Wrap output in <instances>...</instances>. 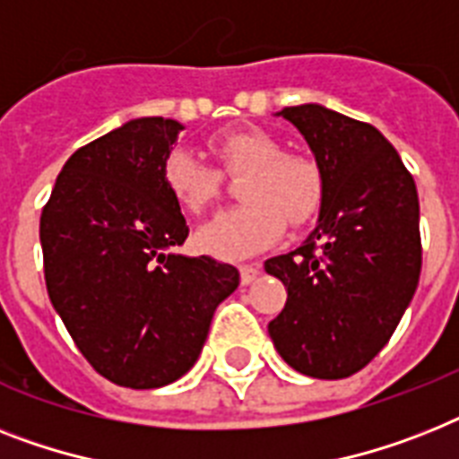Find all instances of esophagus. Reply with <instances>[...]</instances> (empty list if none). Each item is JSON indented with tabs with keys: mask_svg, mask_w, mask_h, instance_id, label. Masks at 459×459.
Wrapping results in <instances>:
<instances>
[{
	"mask_svg": "<svg viewBox=\"0 0 459 459\" xmlns=\"http://www.w3.org/2000/svg\"><path fill=\"white\" fill-rule=\"evenodd\" d=\"M259 273H262V268L255 266V264H245V266H240V282L249 285V282H255L259 278Z\"/></svg>",
	"mask_w": 459,
	"mask_h": 459,
	"instance_id": "obj_1",
	"label": "esophagus"
}]
</instances>
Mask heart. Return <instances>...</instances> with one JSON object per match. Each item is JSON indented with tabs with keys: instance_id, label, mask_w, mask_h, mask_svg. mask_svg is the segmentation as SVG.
Segmentation results:
<instances>
[{
	"instance_id": "heart-1",
	"label": "heart",
	"mask_w": 459,
	"mask_h": 459,
	"mask_svg": "<svg viewBox=\"0 0 459 459\" xmlns=\"http://www.w3.org/2000/svg\"><path fill=\"white\" fill-rule=\"evenodd\" d=\"M223 174H242L238 195L245 203L204 223L197 242L204 252L238 262L271 247L285 230V219L301 226L323 203V174L311 158L285 152L273 134L230 129L210 139ZM162 184L188 214H203L221 195V174L188 148H177L162 162Z\"/></svg>"
}]
</instances>
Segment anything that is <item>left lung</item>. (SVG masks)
Instances as JSON below:
<instances>
[{"instance_id": "1", "label": "left lung", "mask_w": 459, "mask_h": 459, "mask_svg": "<svg viewBox=\"0 0 459 459\" xmlns=\"http://www.w3.org/2000/svg\"><path fill=\"white\" fill-rule=\"evenodd\" d=\"M323 174L316 229L264 264L288 288L268 334L282 360L344 379L377 356L420 282V200L396 148L372 125L318 103L282 108Z\"/></svg>"}]
</instances>
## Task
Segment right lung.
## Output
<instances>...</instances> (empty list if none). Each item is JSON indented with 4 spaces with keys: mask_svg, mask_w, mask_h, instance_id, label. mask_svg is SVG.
I'll list each match as a JSON object with an SVG mask.
<instances>
[{
    "mask_svg": "<svg viewBox=\"0 0 459 459\" xmlns=\"http://www.w3.org/2000/svg\"><path fill=\"white\" fill-rule=\"evenodd\" d=\"M181 129L177 120L139 117L82 145L39 219L56 314L91 368L129 389L184 377L212 316L240 282L230 264L167 252L188 238L162 184Z\"/></svg>",
    "mask_w": 459,
    "mask_h": 459,
    "instance_id": "right-lung-1",
    "label": "right lung"
}]
</instances>
